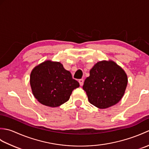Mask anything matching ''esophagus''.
Returning <instances> with one entry per match:
<instances>
[{
  "label": "esophagus",
  "mask_w": 149,
  "mask_h": 149,
  "mask_svg": "<svg viewBox=\"0 0 149 149\" xmlns=\"http://www.w3.org/2000/svg\"><path fill=\"white\" fill-rule=\"evenodd\" d=\"M79 84H80V86H82L83 85V83H84V79H79Z\"/></svg>",
  "instance_id": "1"
}]
</instances>
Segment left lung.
<instances>
[{"label": "left lung", "mask_w": 149, "mask_h": 149, "mask_svg": "<svg viewBox=\"0 0 149 149\" xmlns=\"http://www.w3.org/2000/svg\"><path fill=\"white\" fill-rule=\"evenodd\" d=\"M127 82V75L122 67L112 60H104L97 62L90 70L83 88L91 104L106 109L122 99Z\"/></svg>", "instance_id": "obj_1"}]
</instances>
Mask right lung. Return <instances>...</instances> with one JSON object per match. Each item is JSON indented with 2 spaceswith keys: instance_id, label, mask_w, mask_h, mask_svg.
<instances>
[{
  "instance_id": "1",
  "label": "right lung",
  "mask_w": 149,
  "mask_h": 149,
  "mask_svg": "<svg viewBox=\"0 0 149 149\" xmlns=\"http://www.w3.org/2000/svg\"><path fill=\"white\" fill-rule=\"evenodd\" d=\"M34 97L43 105L56 107L67 102L79 83L60 62L47 60L34 67L30 75Z\"/></svg>"
}]
</instances>
